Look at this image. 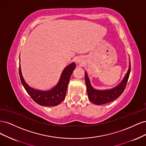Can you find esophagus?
Masks as SVG:
<instances>
[{
    "mask_svg": "<svg viewBox=\"0 0 146 146\" xmlns=\"http://www.w3.org/2000/svg\"><path fill=\"white\" fill-rule=\"evenodd\" d=\"M83 61V58H81V57H79V58H78L77 59V61H76V62H77V63H82Z\"/></svg>",
    "mask_w": 146,
    "mask_h": 146,
    "instance_id": "esophagus-1",
    "label": "esophagus"
}]
</instances>
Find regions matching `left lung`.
<instances>
[{
	"mask_svg": "<svg viewBox=\"0 0 146 146\" xmlns=\"http://www.w3.org/2000/svg\"><path fill=\"white\" fill-rule=\"evenodd\" d=\"M130 73V61L128 71L121 82L111 89L105 90H99L94 89L92 86L90 78L88 77L87 73L85 72V83L88 98L92 103L96 105H103L110 102L115 100L120 96L124 91L127 83Z\"/></svg>",
	"mask_w": 146,
	"mask_h": 146,
	"instance_id": "left-lung-1",
	"label": "left lung"
}]
</instances>
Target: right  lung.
<instances>
[{
    "label": "right lung",
    "mask_w": 146,
    "mask_h": 146,
    "mask_svg": "<svg viewBox=\"0 0 146 146\" xmlns=\"http://www.w3.org/2000/svg\"><path fill=\"white\" fill-rule=\"evenodd\" d=\"M76 67V65L74 62L66 66L61 74L58 83L51 90L48 91L38 90L30 87L25 82L22 75L20 64L19 68V76L25 90L35 102L42 106L53 107L58 105L64 100L70 76Z\"/></svg>",
    "instance_id": "right-lung-1"
}]
</instances>
